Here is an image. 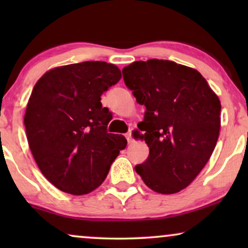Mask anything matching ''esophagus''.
I'll use <instances>...</instances> for the list:
<instances>
[{"instance_id":"34e87169","label":"esophagus","mask_w":248,"mask_h":248,"mask_svg":"<svg viewBox=\"0 0 248 248\" xmlns=\"http://www.w3.org/2000/svg\"><path fill=\"white\" fill-rule=\"evenodd\" d=\"M125 138H126L127 142H128V143H130V142L132 141V130H128L126 132V134H125Z\"/></svg>"}]
</instances>
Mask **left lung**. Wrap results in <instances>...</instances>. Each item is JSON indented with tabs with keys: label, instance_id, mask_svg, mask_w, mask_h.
Segmentation results:
<instances>
[{
	"label": "left lung",
	"instance_id": "left-lung-1",
	"mask_svg": "<svg viewBox=\"0 0 248 248\" xmlns=\"http://www.w3.org/2000/svg\"><path fill=\"white\" fill-rule=\"evenodd\" d=\"M123 79L144 105L149 157L135 171L152 191L172 194L185 188L211 157L219 138L221 105L201 73L171 61H137Z\"/></svg>",
	"mask_w": 248,
	"mask_h": 248
}]
</instances>
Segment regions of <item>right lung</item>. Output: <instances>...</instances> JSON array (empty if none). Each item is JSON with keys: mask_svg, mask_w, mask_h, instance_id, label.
<instances>
[{"mask_svg": "<svg viewBox=\"0 0 248 248\" xmlns=\"http://www.w3.org/2000/svg\"><path fill=\"white\" fill-rule=\"evenodd\" d=\"M121 78L114 64L88 61L50 70L33 87L25 114L28 143L40 171L61 191H93L126 147L124 137L107 132L111 113L100 103Z\"/></svg>", "mask_w": 248, "mask_h": 248, "instance_id": "1", "label": "right lung"}]
</instances>
